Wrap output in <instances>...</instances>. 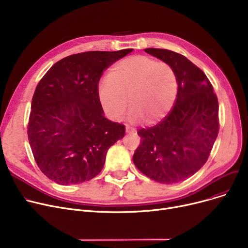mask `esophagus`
Returning a JSON list of instances; mask_svg holds the SVG:
<instances>
[{"mask_svg": "<svg viewBox=\"0 0 248 248\" xmlns=\"http://www.w3.org/2000/svg\"><path fill=\"white\" fill-rule=\"evenodd\" d=\"M125 131H126V133H127V134H134V133L136 132L135 128L131 127L130 125H126V126H125Z\"/></svg>", "mask_w": 248, "mask_h": 248, "instance_id": "obj_1", "label": "esophagus"}]
</instances>
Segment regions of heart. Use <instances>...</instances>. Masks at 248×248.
<instances>
[{"label": "heart", "mask_w": 248, "mask_h": 248, "mask_svg": "<svg viewBox=\"0 0 248 248\" xmlns=\"http://www.w3.org/2000/svg\"><path fill=\"white\" fill-rule=\"evenodd\" d=\"M98 99L105 113L120 121L133 104L132 121L154 124L170 112L177 95L175 74L168 63L147 56H132L117 62L98 85Z\"/></svg>", "instance_id": "1"}]
</instances>
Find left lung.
Instances as JSON below:
<instances>
[{"label": "left lung", "mask_w": 248, "mask_h": 248, "mask_svg": "<svg viewBox=\"0 0 248 248\" xmlns=\"http://www.w3.org/2000/svg\"><path fill=\"white\" fill-rule=\"evenodd\" d=\"M149 55L173 70L178 90L174 106L156 125L141 128L136 167L160 184H177L199 171L210 156L219 133V104L204 73L185 56L163 48Z\"/></svg>", "instance_id": "1"}]
</instances>
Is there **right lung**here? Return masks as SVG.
I'll return each instance as SVG.
<instances>
[{"label":"right lung","instance_id":"1","mask_svg":"<svg viewBox=\"0 0 248 248\" xmlns=\"http://www.w3.org/2000/svg\"><path fill=\"white\" fill-rule=\"evenodd\" d=\"M132 50L69 56L37 84L27 135L38 168L50 180L68 186L92 179L107 150L124 138L125 126L104 116L97 90L103 71Z\"/></svg>","mask_w":248,"mask_h":248}]
</instances>
